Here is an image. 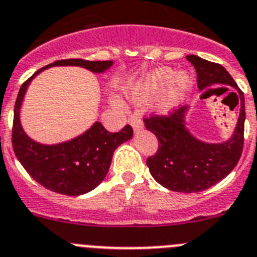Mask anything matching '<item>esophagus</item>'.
<instances>
[{
  "label": "esophagus",
  "mask_w": 257,
  "mask_h": 257,
  "mask_svg": "<svg viewBox=\"0 0 257 257\" xmlns=\"http://www.w3.org/2000/svg\"><path fill=\"white\" fill-rule=\"evenodd\" d=\"M128 121H129V124H131V125L133 126V129L136 132L141 131V129L143 128L142 120H141L138 116H134V115H132V116L128 119Z\"/></svg>",
  "instance_id": "34e87169"
}]
</instances>
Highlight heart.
I'll return each mask as SVG.
<instances>
[{"label": "heart", "instance_id": "heart-1", "mask_svg": "<svg viewBox=\"0 0 257 257\" xmlns=\"http://www.w3.org/2000/svg\"><path fill=\"white\" fill-rule=\"evenodd\" d=\"M173 75V71L170 69L161 68L157 69V70L152 71V73L147 74L141 83H138L136 85V88L133 91V98L136 101H143L146 100L147 97H150L151 94L156 93L159 89L165 84L166 82L170 80ZM189 79L188 74L180 73L178 74L177 77L174 78L172 83V87L168 91V93L163 97L159 102V108L161 111H169L175 103L179 101V98L182 97V94L188 89Z\"/></svg>", "mask_w": 257, "mask_h": 257}]
</instances>
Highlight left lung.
<instances>
[{"label":"left lung","mask_w":257,"mask_h":257,"mask_svg":"<svg viewBox=\"0 0 257 257\" xmlns=\"http://www.w3.org/2000/svg\"><path fill=\"white\" fill-rule=\"evenodd\" d=\"M187 60L195 66L200 89L211 84H228L235 89L241 110L234 134L226 142L206 143L197 140L186 128L188 106H182L169 115L145 117V126L159 141L156 154L147 159V166L157 183L170 191L193 193L210 188L232 172L243 150L244 97L230 74L216 62L196 55Z\"/></svg>","instance_id":"left-lung-1"}]
</instances>
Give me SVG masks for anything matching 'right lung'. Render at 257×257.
I'll list each match as a JSON object with an SVG mask.
<instances>
[{"label":"right lung","instance_id":"1","mask_svg":"<svg viewBox=\"0 0 257 257\" xmlns=\"http://www.w3.org/2000/svg\"><path fill=\"white\" fill-rule=\"evenodd\" d=\"M111 65L112 61L59 60L39 69L20 87L14 108L13 149L29 175L45 188L66 196L84 195L96 188L107 174L114 151L133 137V129L125 125L117 133H110L96 121L88 131L68 142H36L28 137L20 124V106L28 85L37 74L51 66H82L93 73H103Z\"/></svg>","mask_w":257,"mask_h":257}]
</instances>
